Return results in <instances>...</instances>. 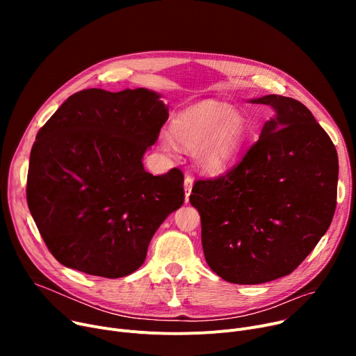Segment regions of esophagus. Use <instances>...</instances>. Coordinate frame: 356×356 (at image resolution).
<instances>
[{
  "label": "esophagus",
  "instance_id": "esophagus-1",
  "mask_svg": "<svg viewBox=\"0 0 356 356\" xmlns=\"http://www.w3.org/2000/svg\"><path fill=\"white\" fill-rule=\"evenodd\" d=\"M192 186H193V177L192 176H186L184 177V195H186V202H189V196L192 193Z\"/></svg>",
  "mask_w": 356,
  "mask_h": 356
}]
</instances>
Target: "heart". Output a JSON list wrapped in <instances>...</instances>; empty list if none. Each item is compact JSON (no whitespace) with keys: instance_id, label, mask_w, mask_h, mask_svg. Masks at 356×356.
Here are the masks:
<instances>
[{"instance_id":"obj_1","label":"heart","mask_w":356,"mask_h":356,"mask_svg":"<svg viewBox=\"0 0 356 356\" xmlns=\"http://www.w3.org/2000/svg\"><path fill=\"white\" fill-rule=\"evenodd\" d=\"M172 136L161 134L163 149L172 153L175 141L193 149L196 164L204 172H220L238 153L244 140L245 124L238 112L219 102H200L172 121Z\"/></svg>"}]
</instances>
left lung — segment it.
I'll list each match as a JSON object with an SVG mask.
<instances>
[{
    "label": "left lung",
    "mask_w": 356,
    "mask_h": 356,
    "mask_svg": "<svg viewBox=\"0 0 356 356\" xmlns=\"http://www.w3.org/2000/svg\"><path fill=\"white\" fill-rule=\"evenodd\" d=\"M275 117L227 173L195 181L208 266L235 284L291 274L327 231L338 193V153L312 112L267 95Z\"/></svg>",
    "instance_id": "obj_1"
}]
</instances>
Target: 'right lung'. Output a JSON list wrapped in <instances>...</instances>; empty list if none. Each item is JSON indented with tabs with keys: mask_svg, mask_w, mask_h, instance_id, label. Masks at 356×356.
I'll return each instance as SVG.
<instances>
[{
	"mask_svg": "<svg viewBox=\"0 0 356 356\" xmlns=\"http://www.w3.org/2000/svg\"><path fill=\"white\" fill-rule=\"evenodd\" d=\"M168 108L144 88L73 93L37 133L27 204L65 267L120 278L138 270L163 220L184 202L179 168L144 170Z\"/></svg>",
	"mask_w": 356,
	"mask_h": 356,
	"instance_id": "right-lung-1",
	"label": "right lung"
}]
</instances>
